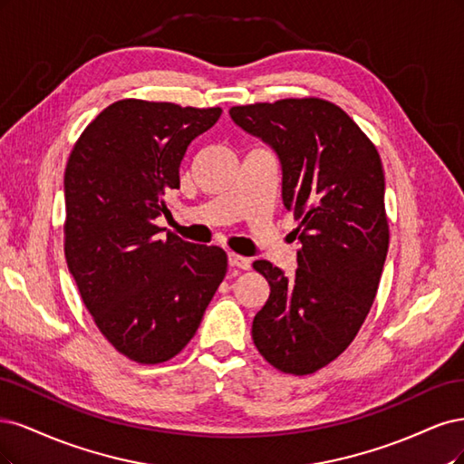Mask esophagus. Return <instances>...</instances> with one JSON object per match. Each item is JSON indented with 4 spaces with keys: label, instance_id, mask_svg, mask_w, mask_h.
<instances>
[{
    "label": "esophagus",
    "instance_id": "obj_1",
    "mask_svg": "<svg viewBox=\"0 0 464 464\" xmlns=\"http://www.w3.org/2000/svg\"><path fill=\"white\" fill-rule=\"evenodd\" d=\"M227 260H229V266L231 267H238V270H250V260L248 258H243V256H238V254H229L227 256Z\"/></svg>",
    "mask_w": 464,
    "mask_h": 464
}]
</instances>
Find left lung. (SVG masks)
<instances>
[{
  "label": "left lung",
  "instance_id": "1",
  "mask_svg": "<svg viewBox=\"0 0 464 464\" xmlns=\"http://www.w3.org/2000/svg\"><path fill=\"white\" fill-rule=\"evenodd\" d=\"M274 148L283 204L296 219V272L256 260L270 283L252 341L274 368L306 376L345 351L376 298L390 246L376 146L335 103L287 98L229 110Z\"/></svg>",
  "mask_w": 464,
  "mask_h": 464
}]
</instances>
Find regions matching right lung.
Here are the masks:
<instances>
[{
	"mask_svg": "<svg viewBox=\"0 0 464 464\" xmlns=\"http://www.w3.org/2000/svg\"><path fill=\"white\" fill-rule=\"evenodd\" d=\"M221 108L119 100L74 142L65 168V258L102 335L140 364L166 362L197 334L227 272L219 246L163 238L156 218L179 188L188 144Z\"/></svg>",
	"mask_w": 464,
	"mask_h": 464,
	"instance_id": "right-lung-1",
	"label": "right lung"
}]
</instances>
